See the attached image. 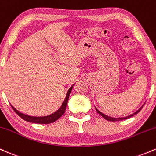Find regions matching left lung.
<instances>
[{
  "instance_id": "obj_1",
  "label": "left lung",
  "mask_w": 156,
  "mask_h": 156,
  "mask_svg": "<svg viewBox=\"0 0 156 156\" xmlns=\"http://www.w3.org/2000/svg\"><path fill=\"white\" fill-rule=\"evenodd\" d=\"M142 107H143V105L139 109V110L138 111H136V112L135 113H133V114H130V115H129V116H128V117H120V118H114V117H108V116H107V115H105V114H103V113L102 112H100L99 110H98V109H97V108H95V109H96V111H97V112L98 113V114H101V115L102 116V117H103V118H104L105 119H106V120H108V121H112V122H115V121H120V120H124V119H128V118H130V117H133V116H134V115H136V114H137L138 113H139V112H140L141 111V109L142 108Z\"/></svg>"
}]
</instances>
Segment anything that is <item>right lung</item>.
Returning a JSON list of instances; mask_svg holds the SVG:
<instances>
[{"mask_svg": "<svg viewBox=\"0 0 156 156\" xmlns=\"http://www.w3.org/2000/svg\"><path fill=\"white\" fill-rule=\"evenodd\" d=\"M73 86L74 85H73L72 87L69 89V90H68L65 99H64L63 103H62L60 108L58 109V110H57L55 112L53 113V114H50V115L46 116V117H31V116L26 115V114H23V113L18 112V111L16 110L12 105H11V106L12 107L13 110L17 113V115H18L19 117H20L23 119H24V120H26L27 122H30L33 123H37V124H50V123H53L56 121L57 119H59V118L64 114V112H65L66 107H67L69 94H70L71 90H72Z\"/></svg>", "mask_w": 156, "mask_h": 156, "instance_id": "obj_1", "label": "right lung"}]
</instances>
